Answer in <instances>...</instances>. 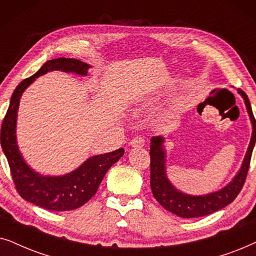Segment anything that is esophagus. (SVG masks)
<instances>
[{"label":"esophagus","instance_id":"esophagus-1","mask_svg":"<svg viewBox=\"0 0 256 256\" xmlns=\"http://www.w3.org/2000/svg\"><path fill=\"white\" fill-rule=\"evenodd\" d=\"M144 144H145V140H144V138H142V137H136V138L132 139L131 142H130V145L134 148H142V146H144Z\"/></svg>","mask_w":256,"mask_h":256}]
</instances>
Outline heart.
Returning a JSON list of instances; mask_svg holds the SVG:
<instances>
[{
  "instance_id": "obj_1",
  "label": "heart",
  "mask_w": 256,
  "mask_h": 256,
  "mask_svg": "<svg viewBox=\"0 0 256 256\" xmlns=\"http://www.w3.org/2000/svg\"><path fill=\"white\" fill-rule=\"evenodd\" d=\"M158 100V94H153V96L148 97V100H145L144 102H142L140 104H137L136 105V111H142L146 106H148V105H151L153 102H156Z\"/></svg>"
}]
</instances>
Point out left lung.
<instances>
[{
    "instance_id": "1",
    "label": "left lung",
    "mask_w": 256,
    "mask_h": 256,
    "mask_svg": "<svg viewBox=\"0 0 256 256\" xmlns=\"http://www.w3.org/2000/svg\"><path fill=\"white\" fill-rule=\"evenodd\" d=\"M238 94L242 97L248 116H250L252 137L239 171L222 188L207 194H199V196L185 193L176 188L168 176V168H166L168 154H166L165 138L162 136H156L151 138L150 156H151V190L153 196L164 208L176 214V216L188 219V218L208 216L233 202L242 188L256 142V120L247 94L240 88H238Z\"/></svg>"
}]
</instances>
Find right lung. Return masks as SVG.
Wrapping results in <instances>:
<instances>
[{"instance_id": "1", "label": "right lung", "mask_w": 256, "mask_h": 256, "mask_svg": "<svg viewBox=\"0 0 256 256\" xmlns=\"http://www.w3.org/2000/svg\"><path fill=\"white\" fill-rule=\"evenodd\" d=\"M91 66L74 58L48 60L32 77L17 85L10 98L9 108L1 128V146L15 182L17 192L23 199L54 212H66L83 206L96 194L104 176L114 164L124 156V148L88 156L74 171L62 176H44L26 162L17 144L16 126L20 100L24 91L36 78L51 71H62L88 76Z\"/></svg>"}]
</instances>
